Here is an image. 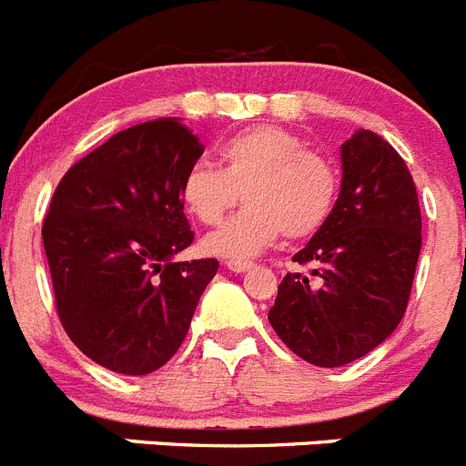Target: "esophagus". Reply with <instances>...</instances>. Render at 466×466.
<instances>
[{"label":"esophagus","mask_w":466,"mask_h":466,"mask_svg":"<svg viewBox=\"0 0 466 466\" xmlns=\"http://www.w3.org/2000/svg\"><path fill=\"white\" fill-rule=\"evenodd\" d=\"M225 267H228L229 271H237V274H241V271H248L250 267H253V262H250V259H228V262H225Z\"/></svg>","instance_id":"esophagus-1"}]
</instances>
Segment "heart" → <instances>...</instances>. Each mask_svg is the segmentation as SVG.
Masks as SVG:
<instances>
[{
	"instance_id": "obj_1",
	"label": "heart",
	"mask_w": 466,
	"mask_h": 466,
	"mask_svg": "<svg viewBox=\"0 0 466 466\" xmlns=\"http://www.w3.org/2000/svg\"><path fill=\"white\" fill-rule=\"evenodd\" d=\"M220 169L195 162L183 174L181 202L202 225H218L241 199L248 204L204 241L208 253L248 258L276 241L313 237L339 197V171L327 155L306 148L297 134L255 125L218 148Z\"/></svg>"
}]
</instances>
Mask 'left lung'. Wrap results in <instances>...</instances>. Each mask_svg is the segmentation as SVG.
I'll return each mask as SVG.
<instances>
[{
    "label": "left lung",
    "mask_w": 466,
    "mask_h": 466,
    "mask_svg": "<svg viewBox=\"0 0 466 466\" xmlns=\"http://www.w3.org/2000/svg\"><path fill=\"white\" fill-rule=\"evenodd\" d=\"M341 192L320 232L292 258L269 322L316 367H343L395 332L422 246L420 204L409 167L383 137L360 129L341 146Z\"/></svg>",
    "instance_id": "8db88e82"
}]
</instances>
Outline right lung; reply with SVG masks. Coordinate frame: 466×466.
I'll return each instance as SVG.
<instances>
[{
	"label": "right lung",
	"instance_id": "1",
	"mask_svg": "<svg viewBox=\"0 0 466 466\" xmlns=\"http://www.w3.org/2000/svg\"><path fill=\"white\" fill-rule=\"evenodd\" d=\"M204 153L176 118L113 134L71 165L41 237L65 332L92 362L144 376L183 343L218 259L174 262L195 241L183 174Z\"/></svg>",
	"mask_w": 466,
	"mask_h": 466
}]
</instances>
